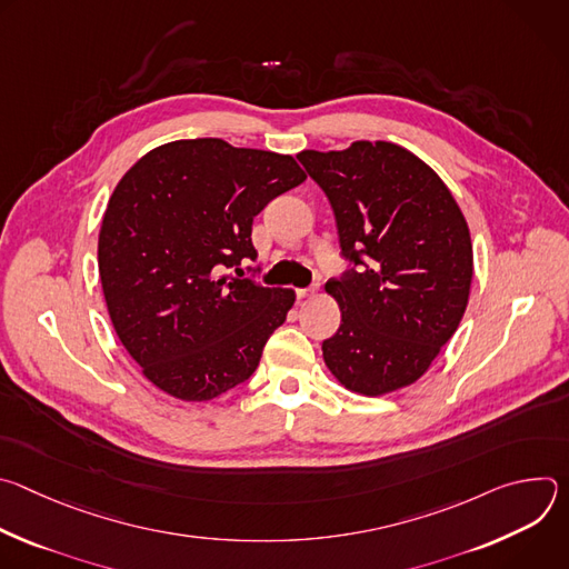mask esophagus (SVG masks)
<instances>
[{"label": "esophagus", "mask_w": 569, "mask_h": 569, "mask_svg": "<svg viewBox=\"0 0 569 569\" xmlns=\"http://www.w3.org/2000/svg\"><path fill=\"white\" fill-rule=\"evenodd\" d=\"M317 290H319V286L315 283V286H310V288H297L295 295H297V299H306V297H312Z\"/></svg>", "instance_id": "esophagus-1"}]
</instances>
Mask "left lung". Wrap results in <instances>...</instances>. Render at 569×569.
I'll return each mask as SVG.
<instances>
[{
  "mask_svg": "<svg viewBox=\"0 0 569 569\" xmlns=\"http://www.w3.org/2000/svg\"><path fill=\"white\" fill-rule=\"evenodd\" d=\"M327 193L347 270L327 283L342 323L323 362L351 391L380 396L419 380L455 336L472 281L463 213L441 178L389 141L303 150Z\"/></svg>",
  "mask_w": 569,
  "mask_h": 569,
  "instance_id": "1",
  "label": "left lung"
}]
</instances>
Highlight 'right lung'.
<instances>
[{
	"mask_svg": "<svg viewBox=\"0 0 569 569\" xmlns=\"http://www.w3.org/2000/svg\"><path fill=\"white\" fill-rule=\"evenodd\" d=\"M303 180L290 154L213 137L159 146L121 178L99 274L112 327L154 387L211 400L254 373L295 292L222 272L257 261L254 216Z\"/></svg>",
	"mask_w": 569,
	"mask_h": 569,
	"instance_id": "obj_1",
	"label": "right lung"
}]
</instances>
